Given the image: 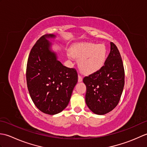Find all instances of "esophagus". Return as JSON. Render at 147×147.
<instances>
[{
  "label": "esophagus",
  "instance_id": "34e87169",
  "mask_svg": "<svg viewBox=\"0 0 147 147\" xmlns=\"http://www.w3.org/2000/svg\"><path fill=\"white\" fill-rule=\"evenodd\" d=\"M82 80H83V78H82V76H81V75H78V82H82Z\"/></svg>",
  "mask_w": 147,
  "mask_h": 147
}]
</instances>
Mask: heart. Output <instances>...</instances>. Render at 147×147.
<instances>
[{"label": "heart", "mask_w": 147, "mask_h": 147, "mask_svg": "<svg viewBox=\"0 0 147 147\" xmlns=\"http://www.w3.org/2000/svg\"><path fill=\"white\" fill-rule=\"evenodd\" d=\"M72 57L79 59L78 65L83 73L90 74L98 71L107 57V49L103 44L82 43L72 47Z\"/></svg>", "instance_id": "obj_1"}]
</instances>
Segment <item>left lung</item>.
Instances as JSON below:
<instances>
[{"mask_svg": "<svg viewBox=\"0 0 147 147\" xmlns=\"http://www.w3.org/2000/svg\"><path fill=\"white\" fill-rule=\"evenodd\" d=\"M86 86V104L96 114L104 115L116 107L124 85V69L119 51L113 42L104 65L83 80Z\"/></svg>", "mask_w": 147, "mask_h": 147, "instance_id": "1", "label": "left lung"}]
</instances>
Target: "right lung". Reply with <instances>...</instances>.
I'll use <instances>...</instances> for the list:
<instances>
[{
	"label": "right lung",
	"instance_id": "obj_1",
	"mask_svg": "<svg viewBox=\"0 0 147 147\" xmlns=\"http://www.w3.org/2000/svg\"><path fill=\"white\" fill-rule=\"evenodd\" d=\"M54 35H43L30 52L26 65L28 89L36 107L43 113L54 115L67 107L78 82L74 68L62 64L49 50L47 40Z\"/></svg>",
	"mask_w": 147,
	"mask_h": 147
}]
</instances>
